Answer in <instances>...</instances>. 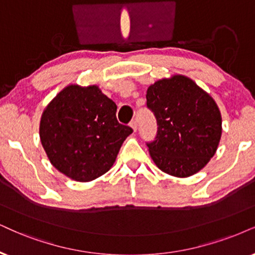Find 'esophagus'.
Returning <instances> with one entry per match:
<instances>
[{
  "mask_svg": "<svg viewBox=\"0 0 255 255\" xmlns=\"http://www.w3.org/2000/svg\"><path fill=\"white\" fill-rule=\"evenodd\" d=\"M129 126H130L131 128H133V130H134V131H136V129H137V122H136V120H133V121H131L130 124H129Z\"/></svg>",
  "mask_w": 255,
  "mask_h": 255,
  "instance_id": "34e87169",
  "label": "esophagus"
}]
</instances>
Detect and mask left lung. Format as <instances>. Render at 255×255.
Here are the masks:
<instances>
[{"instance_id":"left-lung-1","label":"left lung","mask_w":255,"mask_h":255,"mask_svg":"<svg viewBox=\"0 0 255 255\" xmlns=\"http://www.w3.org/2000/svg\"><path fill=\"white\" fill-rule=\"evenodd\" d=\"M146 98L157 122L155 140L147 143L154 163L176 178L204 168L217 151L222 131L213 98L183 75L150 85Z\"/></svg>"}]
</instances>
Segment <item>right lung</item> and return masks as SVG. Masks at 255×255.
Here are the masks:
<instances>
[{
  "instance_id": "right-lung-1",
  "label": "right lung",
  "mask_w": 255,
  "mask_h": 255,
  "mask_svg": "<svg viewBox=\"0 0 255 255\" xmlns=\"http://www.w3.org/2000/svg\"><path fill=\"white\" fill-rule=\"evenodd\" d=\"M117 105L98 86L69 85L50 101L40 122L41 143L55 168L80 182L114 165L129 126L119 124Z\"/></svg>"
}]
</instances>
